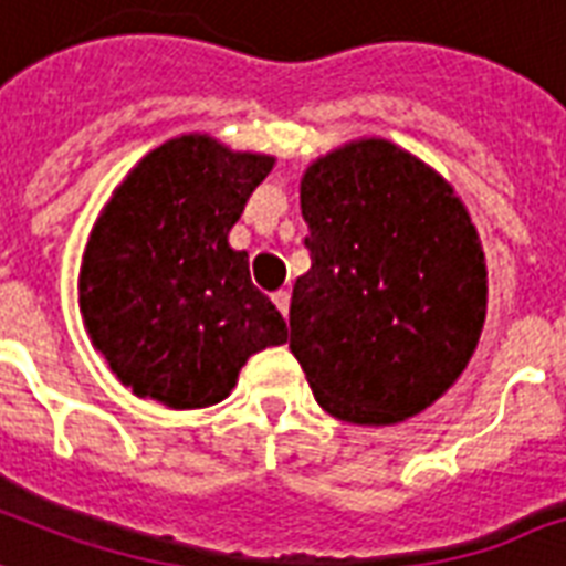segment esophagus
I'll return each mask as SVG.
<instances>
[{"label":"esophagus","mask_w":566,"mask_h":566,"mask_svg":"<svg viewBox=\"0 0 566 566\" xmlns=\"http://www.w3.org/2000/svg\"><path fill=\"white\" fill-rule=\"evenodd\" d=\"M273 302H275V308L282 314H287V308H291V293L287 291H275L273 293Z\"/></svg>","instance_id":"34e87169"}]
</instances>
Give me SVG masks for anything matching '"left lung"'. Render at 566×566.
<instances>
[{"label": "left lung", "instance_id": "left-lung-1", "mask_svg": "<svg viewBox=\"0 0 566 566\" xmlns=\"http://www.w3.org/2000/svg\"><path fill=\"white\" fill-rule=\"evenodd\" d=\"M308 273L291 353L329 416L386 427L433 407L478 350L486 261L437 168L388 139L323 154L300 180Z\"/></svg>", "mask_w": 566, "mask_h": 566}]
</instances>
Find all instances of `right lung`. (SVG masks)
I'll return each instance as SVG.
<instances>
[{
    "mask_svg": "<svg viewBox=\"0 0 566 566\" xmlns=\"http://www.w3.org/2000/svg\"><path fill=\"white\" fill-rule=\"evenodd\" d=\"M275 157L187 133L129 168L97 216L80 266L94 350L136 398L213 407L249 356L287 340V323L228 243Z\"/></svg>",
    "mask_w": 566,
    "mask_h": 566,
    "instance_id": "obj_1",
    "label": "right lung"
}]
</instances>
